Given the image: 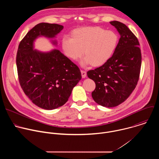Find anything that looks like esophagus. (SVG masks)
Listing matches in <instances>:
<instances>
[{
  "instance_id": "obj_1",
  "label": "esophagus",
  "mask_w": 159,
  "mask_h": 159,
  "mask_svg": "<svg viewBox=\"0 0 159 159\" xmlns=\"http://www.w3.org/2000/svg\"><path fill=\"white\" fill-rule=\"evenodd\" d=\"M81 74H82V78H85L86 77V75H87L86 72L84 71V70H81Z\"/></svg>"
}]
</instances>
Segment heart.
Returning a JSON list of instances; mask_svg holds the SVG:
<instances>
[{
	"mask_svg": "<svg viewBox=\"0 0 159 159\" xmlns=\"http://www.w3.org/2000/svg\"><path fill=\"white\" fill-rule=\"evenodd\" d=\"M117 34L111 30L100 27H86L74 30L72 38L65 36L61 39L64 54L77 60L84 54L80 63L85 66L92 63L98 66L105 63L112 56L118 43Z\"/></svg>",
	"mask_w": 159,
	"mask_h": 159,
	"instance_id": "1",
	"label": "heart"
}]
</instances>
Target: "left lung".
<instances>
[{"label": "left lung", "mask_w": 159, "mask_h": 159, "mask_svg": "<svg viewBox=\"0 0 159 159\" xmlns=\"http://www.w3.org/2000/svg\"><path fill=\"white\" fill-rule=\"evenodd\" d=\"M120 38L112 56L102 66L87 72L96 83L92 97L98 104L112 107L123 102L137 85L142 54L137 38L123 23L114 20Z\"/></svg>", "instance_id": "1"}]
</instances>
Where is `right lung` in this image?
I'll use <instances>...</instances> for the list:
<instances>
[{
  "label": "right lung",
  "instance_id": "add662e5",
  "mask_svg": "<svg viewBox=\"0 0 159 159\" xmlns=\"http://www.w3.org/2000/svg\"><path fill=\"white\" fill-rule=\"evenodd\" d=\"M63 29L57 24H38L20 41L16 55L21 88L35 105L47 110L65 104L82 79L79 68L58 50L49 52L34 50L37 38H53ZM52 43L57 44L55 40Z\"/></svg>",
  "mask_w": 159,
  "mask_h": 159
}]
</instances>
